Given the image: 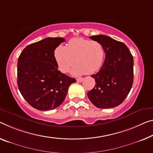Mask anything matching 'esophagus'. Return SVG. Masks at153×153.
<instances>
[{
    "label": "esophagus",
    "mask_w": 153,
    "mask_h": 153,
    "mask_svg": "<svg viewBox=\"0 0 153 153\" xmlns=\"http://www.w3.org/2000/svg\"><path fill=\"white\" fill-rule=\"evenodd\" d=\"M83 78H79V79H76V81L79 82V83H80V82L83 81Z\"/></svg>",
    "instance_id": "esophagus-1"
}]
</instances>
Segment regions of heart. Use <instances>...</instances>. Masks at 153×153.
<instances>
[{"label": "heart", "instance_id": "heart-1", "mask_svg": "<svg viewBox=\"0 0 153 153\" xmlns=\"http://www.w3.org/2000/svg\"><path fill=\"white\" fill-rule=\"evenodd\" d=\"M55 58L61 72L65 73L70 68L74 76L93 74L99 70L104 63L105 50L102 44L83 38L70 40L67 46H59L55 51Z\"/></svg>", "mask_w": 153, "mask_h": 153}]
</instances>
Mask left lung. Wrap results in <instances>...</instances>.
<instances>
[{
	"label": "left lung",
	"mask_w": 153,
	"mask_h": 153,
	"mask_svg": "<svg viewBox=\"0 0 153 153\" xmlns=\"http://www.w3.org/2000/svg\"><path fill=\"white\" fill-rule=\"evenodd\" d=\"M90 38L100 42L105 59L99 71L91 75L96 84L88 91L91 103L100 109L118 106L128 96L133 82V58L128 47L104 35Z\"/></svg>",
	"instance_id": "obj_1"
}]
</instances>
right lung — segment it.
I'll return each mask as SVG.
<instances>
[{
    "label": "right lung",
    "instance_id": "obj_1",
    "mask_svg": "<svg viewBox=\"0 0 153 153\" xmlns=\"http://www.w3.org/2000/svg\"><path fill=\"white\" fill-rule=\"evenodd\" d=\"M63 42L62 37H47L28 45L18 58V89L35 109L48 111L58 107L69 86L76 82L58 70L54 53Z\"/></svg>",
    "mask_w": 153,
    "mask_h": 153
}]
</instances>
